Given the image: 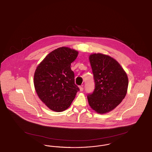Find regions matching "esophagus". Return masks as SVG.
Returning a JSON list of instances; mask_svg holds the SVG:
<instances>
[{"instance_id":"34e87169","label":"esophagus","mask_w":152,"mask_h":152,"mask_svg":"<svg viewBox=\"0 0 152 152\" xmlns=\"http://www.w3.org/2000/svg\"><path fill=\"white\" fill-rule=\"evenodd\" d=\"M79 89L80 91V92H82V91H83V90H84V88H83V87L80 86V87H79Z\"/></svg>"}]
</instances>
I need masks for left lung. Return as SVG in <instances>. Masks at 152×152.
<instances>
[{
  "label": "left lung",
  "instance_id": "8db88e82",
  "mask_svg": "<svg viewBox=\"0 0 152 152\" xmlns=\"http://www.w3.org/2000/svg\"><path fill=\"white\" fill-rule=\"evenodd\" d=\"M89 59L95 88L92 94L87 96L88 103L97 113L105 114L113 110L125 98L128 76L118 61L108 55L93 53Z\"/></svg>",
  "mask_w": 152,
  "mask_h": 152
}]
</instances>
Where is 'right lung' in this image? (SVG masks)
Returning a JSON list of instances; mask_svg holds the SVG:
<instances>
[{
  "instance_id": "add662e5",
  "label": "right lung",
  "mask_w": 152,
  "mask_h": 152,
  "mask_svg": "<svg viewBox=\"0 0 152 152\" xmlns=\"http://www.w3.org/2000/svg\"><path fill=\"white\" fill-rule=\"evenodd\" d=\"M78 53L68 47L58 48L48 54L36 68L34 77L36 94L53 111L60 112L68 108L79 91L71 68Z\"/></svg>"
}]
</instances>
